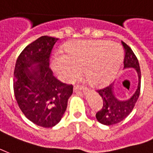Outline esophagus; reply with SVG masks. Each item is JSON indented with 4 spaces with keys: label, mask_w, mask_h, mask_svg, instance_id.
<instances>
[{
    "label": "esophagus",
    "mask_w": 153,
    "mask_h": 153,
    "mask_svg": "<svg viewBox=\"0 0 153 153\" xmlns=\"http://www.w3.org/2000/svg\"><path fill=\"white\" fill-rule=\"evenodd\" d=\"M82 90H83V87L81 86V85H76L74 86V90H75V91H81Z\"/></svg>",
    "instance_id": "34e87169"
}]
</instances>
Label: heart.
Instances as JSON below:
<instances>
[{
  "instance_id": "heart-1",
  "label": "heart",
  "mask_w": 153,
  "mask_h": 153,
  "mask_svg": "<svg viewBox=\"0 0 153 153\" xmlns=\"http://www.w3.org/2000/svg\"><path fill=\"white\" fill-rule=\"evenodd\" d=\"M65 53H56L51 60V68L59 78L72 82L82 68L89 83L96 86L114 78L124 58L120 45L103 40L70 41L66 44Z\"/></svg>"
}]
</instances>
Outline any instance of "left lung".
Here are the masks:
<instances>
[{
  "instance_id": "8db88e82",
  "label": "left lung",
  "mask_w": 153,
  "mask_h": 153,
  "mask_svg": "<svg viewBox=\"0 0 153 153\" xmlns=\"http://www.w3.org/2000/svg\"><path fill=\"white\" fill-rule=\"evenodd\" d=\"M125 50L124 68H133L136 70L139 83L135 92L129 100H121L116 96L114 93V84H111L107 87L97 90L102 100V109L96 113V119L100 123L106 126H111L121 122L126 119L132 112L140 94L141 85V72L139 68V61L132 50L125 42L121 41Z\"/></svg>"
}]
</instances>
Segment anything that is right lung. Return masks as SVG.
<instances>
[{
    "label": "right lung",
    "instance_id": "add662e5",
    "mask_svg": "<svg viewBox=\"0 0 153 153\" xmlns=\"http://www.w3.org/2000/svg\"><path fill=\"white\" fill-rule=\"evenodd\" d=\"M59 39L43 36L24 48L15 63L14 92L21 111L39 126L50 128L59 123L73 92L72 85L54 77L50 56Z\"/></svg>",
    "mask_w": 153,
    "mask_h": 153
}]
</instances>
